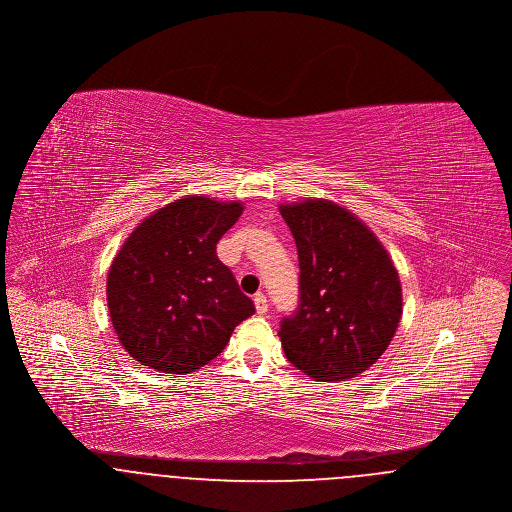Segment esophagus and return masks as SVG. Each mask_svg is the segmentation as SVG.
<instances>
[{
    "label": "esophagus",
    "mask_w": 512,
    "mask_h": 512,
    "mask_svg": "<svg viewBox=\"0 0 512 512\" xmlns=\"http://www.w3.org/2000/svg\"><path fill=\"white\" fill-rule=\"evenodd\" d=\"M253 301H255V309H257V313H259V315H265L268 311V301L267 297H265V293H257Z\"/></svg>",
    "instance_id": "1"
}]
</instances>
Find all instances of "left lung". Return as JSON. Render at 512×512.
Masks as SVG:
<instances>
[{
	"instance_id": "1",
	"label": "left lung",
	"mask_w": 512,
	"mask_h": 512,
	"mask_svg": "<svg viewBox=\"0 0 512 512\" xmlns=\"http://www.w3.org/2000/svg\"><path fill=\"white\" fill-rule=\"evenodd\" d=\"M299 255V307L282 318L288 361L318 382L355 378L388 349L403 313L399 272L363 220L330 199L282 203Z\"/></svg>"
}]
</instances>
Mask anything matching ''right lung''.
Segmentation results:
<instances>
[{
  "mask_svg": "<svg viewBox=\"0 0 512 512\" xmlns=\"http://www.w3.org/2000/svg\"><path fill=\"white\" fill-rule=\"evenodd\" d=\"M242 213V201L186 195L124 240L107 274V307L132 359L167 374L194 372L255 313L217 257L222 234Z\"/></svg>",
  "mask_w": 512,
  "mask_h": 512,
  "instance_id": "obj_1",
  "label": "right lung"
}]
</instances>
